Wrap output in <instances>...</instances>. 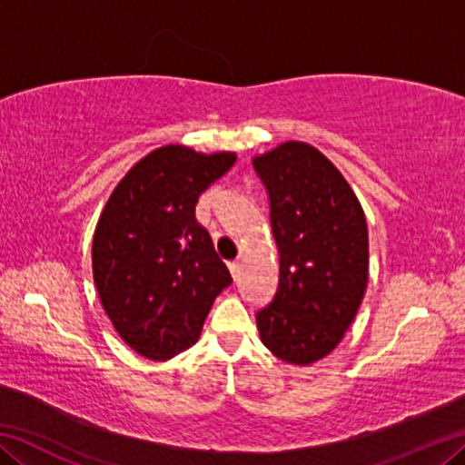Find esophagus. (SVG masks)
<instances>
[{"instance_id":"obj_1","label":"esophagus","mask_w":465,"mask_h":465,"mask_svg":"<svg viewBox=\"0 0 465 465\" xmlns=\"http://www.w3.org/2000/svg\"><path fill=\"white\" fill-rule=\"evenodd\" d=\"M227 266H230V272H232V277H233L235 281H238V277H240V262H230V264H227Z\"/></svg>"}]
</instances>
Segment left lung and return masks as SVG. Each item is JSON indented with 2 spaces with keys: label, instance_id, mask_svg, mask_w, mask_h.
<instances>
[{
  "label": "left lung",
  "instance_id": "8db88e82",
  "mask_svg": "<svg viewBox=\"0 0 465 465\" xmlns=\"http://www.w3.org/2000/svg\"><path fill=\"white\" fill-rule=\"evenodd\" d=\"M252 166L269 191L279 289L256 313L262 344L291 365L330 355L355 320L369 281L363 207L328 157L285 141Z\"/></svg>",
  "mask_w": 465,
  "mask_h": 465
}]
</instances>
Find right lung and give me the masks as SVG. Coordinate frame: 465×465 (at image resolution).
I'll return each instance as SVG.
<instances>
[{"label":"right lung","mask_w":465,"mask_h":465,"mask_svg":"<svg viewBox=\"0 0 465 465\" xmlns=\"http://www.w3.org/2000/svg\"><path fill=\"white\" fill-rule=\"evenodd\" d=\"M233 152L163 145L133 166L102 209L92 272L106 316L141 357L168 361L199 341L215 297L232 282L199 196L235 163Z\"/></svg>","instance_id":"add662e5"}]
</instances>
